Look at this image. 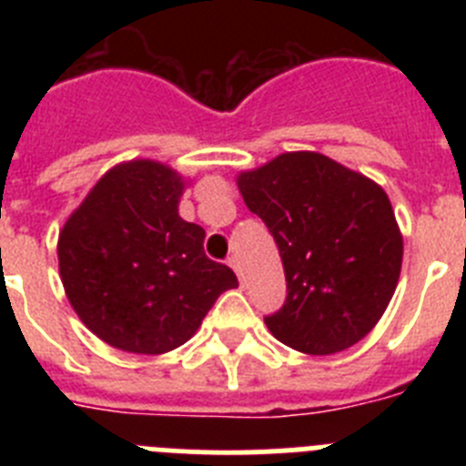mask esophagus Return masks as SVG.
Here are the masks:
<instances>
[{
    "instance_id": "obj_1",
    "label": "esophagus",
    "mask_w": 466,
    "mask_h": 466,
    "mask_svg": "<svg viewBox=\"0 0 466 466\" xmlns=\"http://www.w3.org/2000/svg\"><path fill=\"white\" fill-rule=\"evenodd\" d=\"M228 266L233 270H236V275H238V279H240V284H245V273H242V268H240V261H238V257H230L228 258Z\"/></svg>"
}]
</instances>
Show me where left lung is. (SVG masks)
Masks as SVG:
<instances>
[{
	"label": "left lung",
	"mask_w": 466,
	"mask_h": 466,
	"mask_svg": "<svg viewBox=\"0 0 466 466\" xmlns=\"http://www.w3.org/2000/svg\"><path fill=\"white\" fill-rule=\"evenodd\" d=\"M282 257L287 300L266 327L306 355L360 343L387 310L403 238L380 184L317 151H287L236 177Z\"/></svg>",
	"instance_id": "8db88e82"
}]
</instances>
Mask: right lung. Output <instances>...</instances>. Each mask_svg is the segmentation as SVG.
Wrapping results in <instances>:
<instances>
[{
  "label": "right lung",
  "mask_w": 466,
  "mask_h": 466,
  "mask_svg": "<svg viewBox=\"0 0 466 466\" xmlns=\"http://www.w3.org/2000/svg\"><path fill=\"white\" fill-rule=\"evenodd\" d=\"M187 182L151 158L97 179L57 236L65 294L111 348L163 355L187 343L236 273L205 257V230L179 217Z\"/></svg>",
  "instance_id": "obj_1"
}]
</instances>
